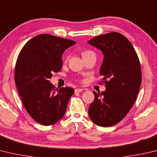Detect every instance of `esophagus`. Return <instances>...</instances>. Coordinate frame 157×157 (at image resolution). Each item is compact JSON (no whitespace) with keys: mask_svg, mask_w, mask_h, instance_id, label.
<instances>
[{"mask_svg":"<svg viewBox=\"0 0 157 157\" xmlns=\"http://www.w3.org/2000/svg\"><path fill=\"white\" fill-rule=\"evenodd\" d=\"M84 88H76V89L75 90V93H80V92H82V90H84Z\"/></svg>","mask_w":157,"mask_h":157,"instance_id":"1","label":"esophagus"}]
</instances>
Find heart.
<instances>
[{"mask_svg":"<svg viewBox=\"0 0 157 157\" xmlns=\"http://www.w3.org/2000/svg\"><path fill=\"white\" fill-rule=\"evenodd\" d=\"M90 53V51H86V52H84L83 53H82V56L86 55V54H87V53Z\"/></svg>","mask_w":157,"mask_h":157,"instance_id":"1","label":"heart"}]
</instances>
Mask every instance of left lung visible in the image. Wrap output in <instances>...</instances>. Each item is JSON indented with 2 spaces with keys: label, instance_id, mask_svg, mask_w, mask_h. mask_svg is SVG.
Segmentation results:
<instances>
[{
  "label": "left lung",
  "instance_id": "obj_1",
  "mask_svg": "<svg viewBox=\"0 0 157 157\" xmlns=\"http://www.w3.org/2000/svg\"><path fill=\"white\" fill-rule=\"evenodd\" d=\"M88 43L103 53L99 74L106 88L101 93L93 91L95 99L88 115L99 126H112L125 117L135 103L141 83L140 63L132 44L119 33L96 36Z\"/></svg>",
  "mask_w": 157,
  "mask_h": 157
}]
</instances>
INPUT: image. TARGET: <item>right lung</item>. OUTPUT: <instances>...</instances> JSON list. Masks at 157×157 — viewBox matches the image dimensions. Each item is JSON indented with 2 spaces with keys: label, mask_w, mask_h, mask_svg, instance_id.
<instances>
[{
  "label": "right lung",
  "mask_w": 157,
  "mask_h": 157,
  "mask_svg": "<svg viewBox=\"0 0 157 157\" xmlns=\"http://www.w3.org/2000/svg\"><path fill=\"white\" fill-rule=\"evenodd\" d=\"M76 42L50 34L31 38L17 59L15 82L22 103L34 120L50 126L63 117L74 89L62 87L55 90L49 79L62 67L64 51Z\"/></svg>",
  "instance_id": "right-lung-1"
}]
</instances>
